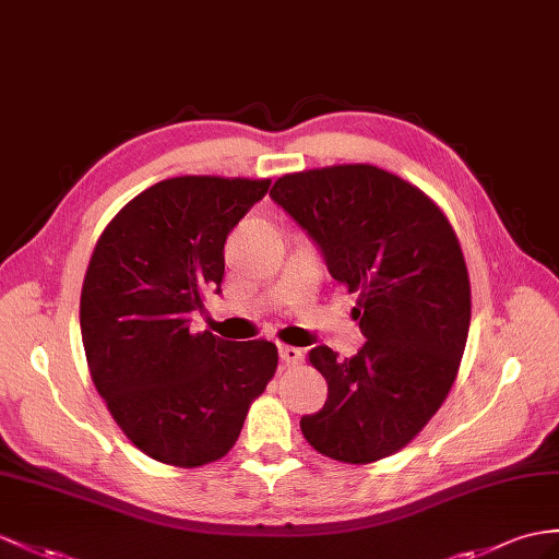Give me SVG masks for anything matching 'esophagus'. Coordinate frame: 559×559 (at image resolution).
Wrapping results in <instances>:
<instances>
[{
    "label": "esophagus",
    "mask_w": 559,
    "mask_h": 559,
    "mask_svg": "<svg viewBox=\"0 0 559 559\" xmlns=\"http://www.w3.org/2000/svg\"><path fill=\"white\" fill-rule=\"evenodd\" d=\"M280 360L284 365H298L304 360V350L296 346H280Z\"/></svg>",
    "instance_id": "obj_1"
}]
</instances>
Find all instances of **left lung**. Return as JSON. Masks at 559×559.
Segmentation results:
<instances>
[{"mask_svg":"<svg viewBox=\"0 0 559 559\" xmlns=\"http://www.w3.org/2000/svg\"><path fill=\"white\" fill-rule=\"evenodd\" d=\"M272 201L358 294L367 338L350 358L316 346L326 401L301 417L318 453L365 465L411 443L451 391L469 332V277L448 217L427 194L374 166L284 175Z\"/></svg>","mask_w":559,"mask_h":559,"instance_id":"8db88e82","label":"left lung"}]
</instances>
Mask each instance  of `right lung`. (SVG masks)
Masks as SVG:
<instances>
[{
    "label": "right lung",
    "instance_id": "obj_1",
    "mask_svg": "<svg viewBox=\"0 0 559 559\" xmlns=\"http://www.w3.org/2000/svg\"><path fill=\"white\" fill-rule=\"evenodd\" d=\"M270 180L185 175L144 189L106 225L80 296L92 382L118 427L175 467L221 460L277 370L270 342L192 334L221 294L225 239Z\"/></svg>",
    "mask_w": 559,
    "mask_h": 559
}]
</instances>
